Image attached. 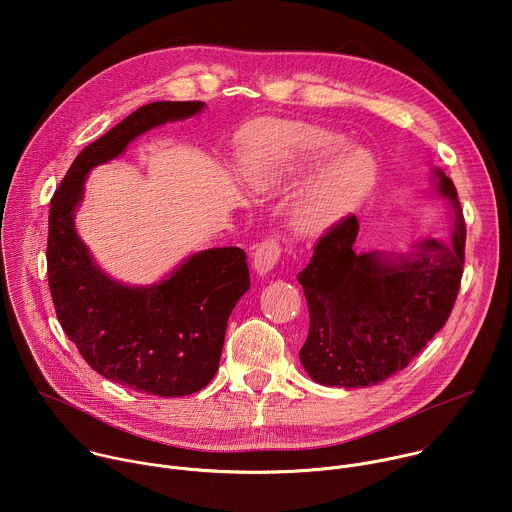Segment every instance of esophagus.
I'll return each mask as SVG.
<instances>
[{
	"instance_id": "34e87169",
	"label": "esophagus",
	"mask_w": 512,
	"mask_h": 512,
	"mask_svg": "<svg viewBox=\"0 0 512 512\" xmlns=\"http://www.w3.org/2000/svg\"><path fill=\"white\" fill-rule=\"evenodd\" d=\"M281 255V247L275 239H267L263 243L257 245L255 253H253V269L257 275H267L269 271H273V267L277 265Z\"/></svg>"
}]
</instances>
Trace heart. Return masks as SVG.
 <instances>
[{
	"label": "heart",
	"instance_id": "obj_1",
	"mask_svg": "<svg viewBox=\"0 0 512 512\" xmlns=\"http://www.w3.org/2000/svg\"><path fill=\"white\" fill-rule=\"evenodd\" d=\"M346 143L310 123L265 125L245 135L239 174L251 192L275 194L318 168L287 208L289 231L318 239L367 200L379 178L373 152Z\"/></svg>",
	"mask_w": 512,
	"mask_h": 512
}]
</instances>
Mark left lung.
<instances>
[{
  "instance_id": "1",
  "label": "left lung",
  "mask_w": 512,
  "mask_h": 512,
  "mask_svg": "<svg viewBox=\"0 0 512 512\" xmlns=\"http://www.w3.org/2000/svg\"><path fill=\"white\" fill-rule=\"evenodd\" d=\"M433 192L452 208L448 241L423 239L405 253H356V216H346L316 245L298 273L310 308L300 360L326 387H371L397 371L440 332L464 271L466 225L454 182L431 170Z\"/></svg>"
}]
</instances>
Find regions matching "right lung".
<instances>
[{"mask_svg": "<svg viewBox=\"0 0 512 512\" xmlns=\"http://www.w3.org/2000/svg\"><path fill=\"white\" fill-rule=\"evenodd\" d=\"M204 107L202 101L139 107L87 145L50 202L48 285L62 330L93 371L160 397L192 395L218 371L229 316L249 289L245 251H198L152 285H129L99 267L77 233L75 214L93 168L119 158L141 133Z\"/></svg>", "mask_w": 512, "mask_h": 512, "instance_id": "right-lung-1", "label": "right lung"}]
</instances>
